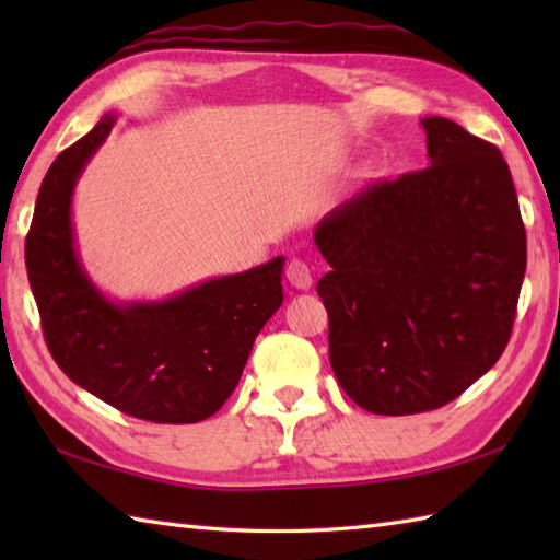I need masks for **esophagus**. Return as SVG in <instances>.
<instances>
[{"label": "esophagus", "mask_w": 560, "mask_h": 560, "mask_svg": "<svg viewBox=\"0 0 560 560\" xmlns=\"http://www.w3.org/2000/svg\"><path fill=\"white\" fill-rule=\"evenodd\" d=\"M287 279L293 289H301L307 291L313 287V273L311 267H307V261L293 257L289 265H287Z\"/></svg>", "instance_id": "esophagus-1"}]
</instances>
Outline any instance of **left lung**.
I'll list each match as a JSON object with an SVG mask.
<instances>
[{
    "instance_id": "8db88e82",
    "label": "left lung",
    "mask_w": 560,
    "mask_h": 560,
    "mask_svg": "<svg viewBox=\"0 0 560 560\" xmlns=\"http://www.w3.org/2000/svg\"><path fill=\"white\" fill-rule=\"evenodd\" d=\"M428 168L375 183L317 223L329 363L371 413L443 407L501 359L527 269L503 153L423 117Z\"/></svg>"
}]
</instances>
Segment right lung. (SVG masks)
Returning a JSON list of instances; mask_svg holds the SVG:
<instances>
[{"instance_id":"obj_1","label":"right lung","mask_w":560,"mask_h":560,"mask_svg":"<svg viewBox=\"0 0 560 560\" xmlns=\"http://www.w3.org/2000/svg\"><path fill=\"white\" fill-rule=\"evenodd\" d=\"M117 115L65 149L47 171L26 237L43 335L65 375L122 413L197 423L243 375L259 329L283 303V257L201 281L165 301L115 303L93 287L79 253L71 197Z\"/></svg>"}]
</instances>
